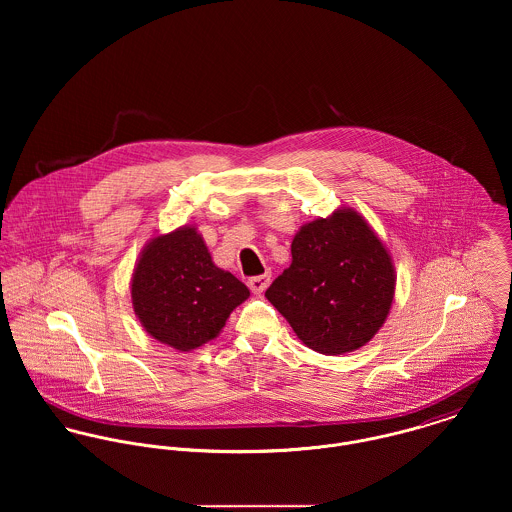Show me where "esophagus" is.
I'll return each mask as SVG.
<instances>
[{"mask_svg": "<svg viewBox=\"0 0 512 512\" xmlns=\"http://www.w3.org/2000/svg\"><path fill=\"white\" fill-rule=\"evenodd\" d=\"M270 282H272V274L266 272V274H262V276L250 278V280H248V288L254 293H262L270 286Z\"/></svg>", "mask_w": 512, "mask_h": 512, "instance_id": "obj_1", "label": "esophagus"}]
</instances>
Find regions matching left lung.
Here are the masks:
<instances>
[{
	"label": "left lung",
	"instance_id": "1",
	"mask_svg": "<svg viewBox=\"0 0 512 512\" xmlns=\"http://www.w3.org/2000/svg\"><path fill=\"white\" fill-rule=\"evenodd\" d=\"M292 266L266 290L295 335L323 355L351 353L382 327L394 297L390 256L366 220L335 211L295 234Z\"/></svg>",
	"mask_w": 512,
	"mask_h": 512
}]
</instances>
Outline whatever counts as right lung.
Returning <instances> with one entry per match:
<instances>
[{"label": "right lung", "mask_w": 512, "mask_h": 512, "mask_svg": "<svg viewBox=\"0 0 512 512\" xmlns=\"http://www.w3.org/2000/svg\"><path fill=\"white\" fill-rule=\"evenodd\" d=\"M248 295L240 280L213 264L189 226L151 240L132 280L134 311L147 333L177 351L215 339Z\"/></svg>", "instance_id": "add662e5"}]
</instances>
